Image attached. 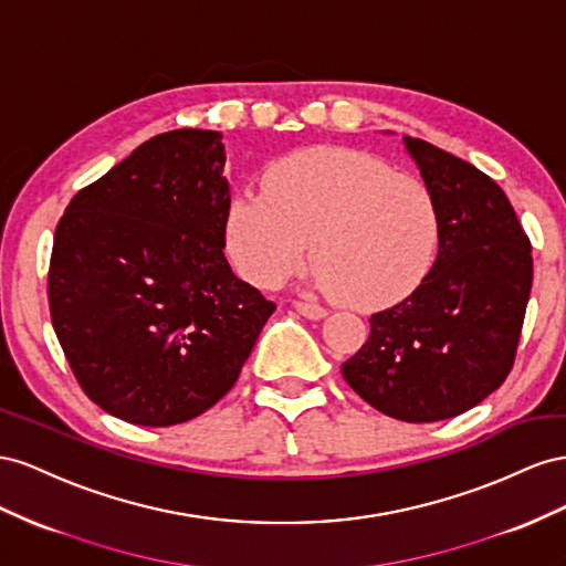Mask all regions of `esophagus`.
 Listing matches in <instances>:
<instances>
[{"instance_id":"1","label":"esophagus","mask_w":566,"mask_h":566,"mask_svg":"<svg viewBox=\"0 0 566 566\" xmlns=\"http://www.w3.org/2000/svg\"><path fill=\"white\" fill-rule=\"evenodd\" d=\"M294 308L308 319H322L327 317V308H322L317 303H308V301H294Z\"/></svg>"}]
</instances>
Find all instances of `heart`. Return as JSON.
<instances>
[{
    "instance_id": "obj_1",
    "label": "heart",
    "mask_w": 566,
    "mask_h": 566,
    "mask_svg": "<svg viewBox=\"0 0 566 566\" xmlns=\"http://www.w3.org/2000/svg\"><path fill=\"white\" fill-rule=\"evenodd\" d=\"M315 249L317 284L355 308L408 296L439 249L429 187L348 149H305L272 164L263 189H239L228 208V251L241 277L280 286Z\"/></svg>"
}]
</instances>
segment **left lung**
Returning a JSON list of instances; mask_svg holds the SVG:
<instances>
[{
    "label": "left lung",
    "mask_w": 566,
    "mask_h": 566,
    "mask_svg": "<svg viewBox=\"0 0 566 566\" xmlns=\"http://www.w3.org/2000/svg\"><path fill=\"white\" fill-rule=\"evenodd\" d=\"M402 139L439 211V255L408 298L369 317V338L342 373L375 410L422 424L467 412L507 379L534 261L486 172L424 139Z\"/></svg>",
    "instance_id": "obj_1"
}]
</instances>
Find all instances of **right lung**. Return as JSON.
Masks as SVG:
<instances>
[{"label":"right lung","mask_w":566,"mask_h":566,"mask_svg":"<svg viewBox=\"0 0 566 566\" xmlns=\"http://www.w3.org/2000/svg\"><path fill=\"white\" fill-rule=\"evenodd\" d=\"M220 139L193 127L151 137L56 224L46 294L59 344L87 398L130 424L213 408L274 313L222 253Z\"/></svg>","instance_id":"right-lung-1"}]
</instances>
